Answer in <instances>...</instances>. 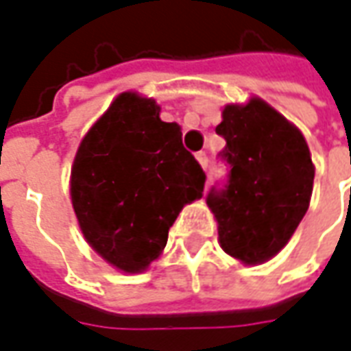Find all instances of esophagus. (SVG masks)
<instances>
[{"mask_svg": "<svg viewBox=\"0 0 351 351\" xmlns=\"http://www.w3.org/2000/svg\"><path fill=\"white\" fill-rule=\"evenodd\" d=\"M197 160L200 162V166L204 168V170H208V166H210V160H208V154L206 152H197Z\"/></svg>", "mask_w": 351, "mask_h": 351, "instance_id": "obj_1", "label": "esophagus"}]
</instances>
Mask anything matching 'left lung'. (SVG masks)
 Instances as JSON below:
<instances>
[{"label":"left lung","instance_id":"8db88e82","mask_svg":"<svg viewBox=\"0 0 351 351\" xmlns=\"http://www.w3.org/2000/svg\"><path fill=\"white\" fill-rule=\"evenodd\" d=\"M216 134L226 139L219 160L227 180L212 185L206 202L219 245L241 262L262 263L289 243L308 212L315 176L308 143L262 99L227 105Z\"/></svg>","mask_w":351,"mask_h":351}]
</instances>
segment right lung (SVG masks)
Here are the masks:
<instances>
[{
	"instance_id": "1",
	"label": "right lung",
	"mask_w": 351,
	"mask_h": 351,
	"mask_svg": "<svg viewBox=\"0 0 351 351\" xmlns=\"http://www.w3.org/2000/svg\"><path fill=\"white\" fill-rule=\"evenodd\" d=\"M204 181L180 125L162 122L152 99L122 93L80 145L70 195L89 245L118 269L137 273L158 258Z\"/></svg>"
}]
</instances>
